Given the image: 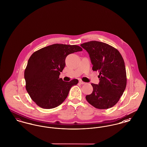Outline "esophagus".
I'll return each mask as SVG.
<instances>
[{"mask_svg":"<svg viewBox=\"0 0 147 147\" xmlns=\"http://www.w3.org/2000/svg\"><path fill=\"white\" fill-rule=\"evenodd\" d=\"M79 83H80V84H85V82H83V81H82V80H79Z\"/></svg>","mask_w":147,"mask_h":147,"instance_id":"obj_1","label":"esophagus"}]
</instances>
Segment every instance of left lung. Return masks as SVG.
Instances as JSON below:
<instances>
[{"label":"left lung","instance_id":"obj_1","mask_svg":"<svg viewBox=\"0 0 147 147\" xmlns=\"http://www.w3.org/2000/svg\"><path fill=\"white\" fill-rule=\"evenodd\" d=\"M80 46L89 53L92 70L99 72L98 84L91 83L93 91L86 96L87 101L98 109L116 105L127 84L124 60L119 51L104 42L91 41Z\"/></svg>","mask_w":147,"mask_h":147}]
</instances>
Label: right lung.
<instances>
[{"label":"right lung","instance_id":"right-lung-1","mask_svg":"<svg viewBox=\"0 0 147 147\" xmlns=\"http://www.w3.org/2000/svg\"><path fill=\"white\" fill-rule=\"evenodd\" d=\"M77 45L53 44L35 52L28 59L24 72L26 89L36 105L50 109L63 103L72 86L78 83L74 79L69 82L59 78L68 55L82 51Z\"/></svg>","mask_w":147,"mask_h":147}]
</instances>
